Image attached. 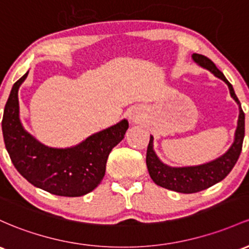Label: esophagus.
<instances>
[{
    "label": "esophagus",
    "instance_id": "esophagus-1",
    "mask_svg": "<svg viewBox=\"0 0 249 249\" xmlns=\"http://www.w3.org/2000/svg\"><path fill=\"white\" fill-rule=\"evenodd\" d=\"M130 119L132 120V122H135V123H138V122H141V119H142V113H141V111L138 110H132L130 112Z\"/></svg>",
    "mask_w": 249,
    "mask_h": 249
}]
</instances>
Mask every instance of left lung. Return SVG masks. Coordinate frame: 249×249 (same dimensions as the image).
Masks as SVG:
<instances>
[{"label": "left lung", "instance_id": "obj_1", "mask_svg": "<svg viewBox=\"0 0 249 249\" xmlns=\"http://www.w3.org/2000/svg\"><path fill=\"white\" fill-rule=\"evenodd\" d=\"M193 60L200 66L210 71L215 76L220 78L228 85L231 98L239 105V120L235 131V139L228 151L215 160L206 164L196 166H184V168H171L160 160L154 151V137L150 136L149 145L146 150V166L150 177L156 184L165 189L177 191L183 194H193L208 189L216 184L231 171L241 154L242 143L245 137V113L241 108V104L237 99L233 86L226 79L223 73L215 66L214 62L201 54H193Z\"/></svg>", "mask_w": 249, "mask_h": 249}]
</instances>
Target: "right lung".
Here are the masks:
<instances>
[{"mask_svg":"<svg viewBox=\"0 0 249 249\" xmlns=\"http://www.w3.org/2000/svg\"><path fill=\"white\" fill-rule=\"evenodd\" d=\"M28 72L14 84L4 106L2 132L14 166L34 187L53 195L76 197L102 182L111 150L129 129L126 119L67 149L48 147L29 135L20 120L18 89Z\"/></svg>","mask_w":249,"mask_h":249,"instance_id":"add662e5","label":"right lung"}]
</instances>
